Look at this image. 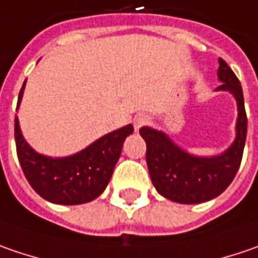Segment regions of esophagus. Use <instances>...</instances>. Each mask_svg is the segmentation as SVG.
<instances>
[{
  "mask_svg": "<svg viewBox=\"0 0 258 258\" xmlns=\"http://www.w3.org/2000/svg\"><path fill=\"white\" fill-rule=\"evenodd\" d=\"M148 116H145V114H138L135 119H134V126H135V129H139V127H142L144 124H147L148 123Z\"/></svg>",
  "mask_w": 258,
  "mask_h": 258,
  "instance_id": "obj_1",
  "label": "esophagus"
}]
</instances>
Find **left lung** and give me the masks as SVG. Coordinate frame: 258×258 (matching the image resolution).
I'll use <instances>...</instances> for the list:
<instances>
[{
	"label": "left lung",
	"mask_w": 258,
	"mask_h": 258,
	"mask_svg": "<svg viewBox=\"0 0 258 258\" xmlns=\"http://www.w3.org/2000/svg\"><path fill=\"white\" fill-rule=\"evenodd\" d=\"M216 90L229 91L237 100V136L232 145L215 157H196L177 147L164 132L144 126L139 129L147 142V164L157 191L177 203H203L219 196L238 171L247 138V114L239 80L219 58Z\"/></svg>",
	"instance_id": "8db88e82"
}]
</instances>
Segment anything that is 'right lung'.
Here are the masks:
<instances>
[{
  "mask_svg": "<svg viewBox=\"0 0 258 258\" xmlns=\"http://www.w3.org/2000/svg\"><path fill=\"white\" fill-rule=\"evenodd\" d=\"M24 85L26 81L20 90L17 109ZM132 132L134 126L127 124L74 155L52 158L37 154L23 138L17 117L14 123L17 157L27 181L39 196L58 205H81L98 198L109 184L126 136Z\"/></svg>",
  "mask_w": 258,
  "mask_h": 258,
  "instance_id": "right-lung-1",
  "label": "right lung"
}]
</instances>
